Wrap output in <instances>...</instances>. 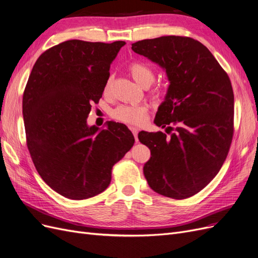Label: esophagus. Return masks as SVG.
I'll use <instances>...</instances> for the list:
<instances>
[{
    "instance_id": "esophagus-1",
    "label": "esophagus",
    "mask_w": 258,
    "mask_h": 258,
    "mask_svg": "<svg viewBox=\"0 0 258 258\" xmlns=\"http://www.w3.org/2000/svg\"><path fill=\"white\" fill-rule=\"evenodd\" d=\"M130 129H131V131H132V133H133V136H135L136 142H139V139H138V133H139V129H138V128H136V127H131Z\"/></svg>"
}]
</instances>
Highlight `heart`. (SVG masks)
I'll list each match as a JSON object with an SVG mask.
<instances>
[{"label":"heart","instance_id":"1","mask_svg":"<svg viewBox=\"0 0 258 258\" xmlns=\"http://www.w3.org/2000/svg\"><path fill=\"white\" fill-rule=\"evenodd\" d=\"M129 73L140 86L143 88L149 87L154 80L153 71L142 62H133L129 67ZM111 88V78H108L105 84V93H108ZM112 115L119 121L131 123V125H142L145 122L148 115V107L145 105H120Z\"/></svg>","mask_w":258,"mask_h":258}]
</instances>
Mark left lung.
<instances>
[{"label":"left lung","instance_id":"obj_1","mask_svg":"<svg viewBox=\"0 0 258 258\" xmlns=\"http://www.w3.org/2000/svg\"><path fill=\"white\" fill-rule=\"evenodd\" d=\"M131 48L166 73L169 86L154 123L166 133L174 130L169 137L139 133L151 153L144 176L158 194L191 197L216 177L228 156L234 131L230 78L209 48L192 38L163 36L138 41Z\"/></svg>","mask_w":258,"mask_h":258}]
</instances>
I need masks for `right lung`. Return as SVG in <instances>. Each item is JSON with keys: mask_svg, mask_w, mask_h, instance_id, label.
<instances>
[{"mask_svg": "<svg viewBox=\"0 0 258 258\" xmlns=\"http://www.w3.org/2000/svg\"><path fill=\"white\" fill-rule=\"evenodd\" d=\"M125 44L69 40L45 50L29 75L22 105L27 147L40 177L66 198L104 191L113 165L135 144L122 123L111 120L100 129L87 122Z\"/></svg>", "mask_w": 258, "mask_h": 258, "instance_id": "right-lung-1", "label": "right lung"}]
</instances>
